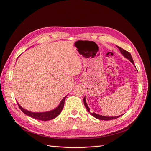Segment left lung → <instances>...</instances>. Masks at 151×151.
I'll return each instance as SVG.
<instances>
[{
	"mask_svg": "<svg viewBox=\"0 0 151 151\" xmlns=\"http://www.w3.org/2000/svg\"><path fill=\"white\" fill-rule=\"evenodd\" d=\"M117 47H118V49L120 50V51L121 53L124 56L125 58L129 59V60L134 65V60H133V58H132V57L131 54H130L129 52L126 51V50H125L124 49H123V48H120V47H118V46H117ZM83 100H84V106H85V107L86 108L87 110H88L94 117L98 118V119H99V120H110L116 119V118H118V117H120V116H122V115H120V116H113V117H111H111H110V116H101V115H98V114L95 113H91V112H90V109H89V108L88 106V105H87V103H86V99H85V98L83 99Z\"/></svg>",
	"mask_w": 151,
	"mask_h": 151,
	"instance_id": "obj_1",
	"label": "left lung"
}]
</instances>
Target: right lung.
Instances as JSON below:
<instances>
[{
	"instance_id": "right-lung-1",
	"label": "right lung",
	"mask_w": 151,
	"mask_h": 151,
	"mask_svg": "<svg viewBox=\"0 0 151 151\" xmlns=\"http://www.w3.org/2000/svg\"><path fill=\"white\" fill-rule=\"evenodd\" d=\"M65 98L64 97L63 98V99L61 101L60 104L58 105V106L55 109L52 111H48V112H43V113H34V112H31L29 111H27L24 108H22L20 105L18 104V106H19V108L21 109V110L26 115H28L32 118H35V119H37L39 120H42V121H48L52 120L53 118H56L59 114H60L62 110V109L63 108V106H64V103H65Z\"/></svg>"
}]
</instances>
